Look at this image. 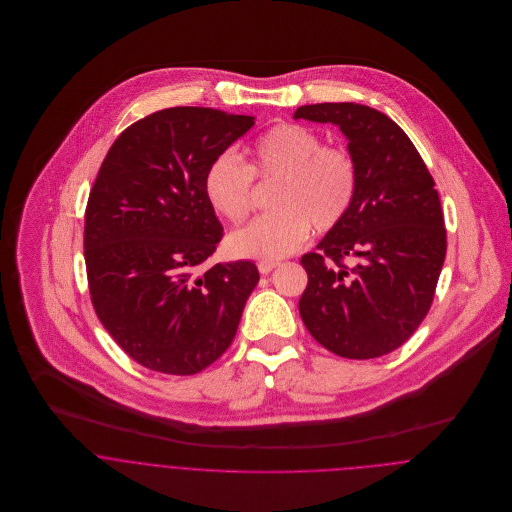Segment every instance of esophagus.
Here are the masks:
<instances>
[{
    "instance_id": "obj_1",
    "label": "esophagus",
    "mask_w": 512,
    "mask_h": 512,
    "mask_svg": "<svg viewBox=\"0 0 512 512\" xmlns=\"http://www.w3.org/2000/svg\"><path fill=\"white\" fill-rule=\"evenodd\" d=\"M280 266V262H268V260H264V262H260L258 264V270H260V274H270L274 268H278Z\"/></svg>"
}]
</instances>
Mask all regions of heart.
I'll return each mask as SVG.
<instances>
[{"mask_svg": "<svg viewBox=\"0 0 512 512\" xmlns=\"http://www.w3.org/2000/svg\"><path fill=\"white\" fill-rule=\"evenodd\" d=\"M278 179L270 215L234 230L228 250L238 258L280 260L295 252L309 228L329 232L347 217L357 193V165L343 147L323 146L311 128L278 124L252 146V165L222 151L203 177L205 199L228 222L252 211V181Z\"/></svg>", "mask_w": 512, "mask_h": 512, "instance_id": "heart-1", "label": "heart"}]
</instances>
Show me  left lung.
<instances>
[{
    "instance_id": "1",
    "label": "left lung",
    "mask_w": 512,
    "mask_h": 512,
    "mask_svg": "<svg viewBox=\"0 0 512 512\" xmlns=\"http://www.w3.org/2000/svg\"><path fill=\"white\" fill-rule=\"evenodd\" d=\"M335 124L357 165L347 217L301 256L299 315L317 343L345 359H376L404 345L430 311L445 260L436 183L418 149L386 114L355 102L299 106ZM353 257L356 266L342 264Z\"/></svg>"
}]
</instances>
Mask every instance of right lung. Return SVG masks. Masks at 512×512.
Masks as SVG:
<instances>
[{
	"mask_svg": "<svg viewBox=\"0 0 512 512\" xmlns=\"http://www.w3.org/2000/svg\"><path fill=\"white\" fill-rule=\"evenodd\" d=\"M254 116L177 106L126 128L108 149L84 215V260L104 329L136 363L195 374L230 347L260 274L215 264L222 224L205 199L209 163Z\"/></svg>",
	"mask_w": 512,
	"mask_h": 512,
	"instance_id": "obj_1",
	"label": "right lung"
}]
</instances>
